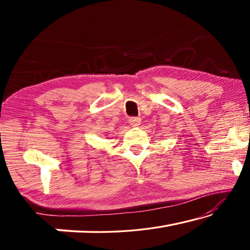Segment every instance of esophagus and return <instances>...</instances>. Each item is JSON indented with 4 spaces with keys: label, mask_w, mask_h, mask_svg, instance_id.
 I'll list each match as a JSON object with an SVG mask.
<instances>
[{
    "label": "esophagus",
    "mask_w": 250,
    "mask_h": 250,
    "mask_svg": "<svg viewBox=\"0 0 250 250\" xmlns=\"http://www.w3.org/2000/svg\"><path fill=\"white\" fill-rule=\"evenodd\" d=\"M129 124L132 126H138L141 124V119L139 117H131L129 119Z\"/></svg>",
    "instance_id": "obj_1"
}]
</instances>
